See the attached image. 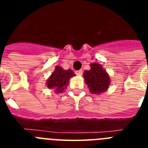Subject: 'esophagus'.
Segmentation results:
<instances>
[{
  "label": "esophagus",
  "instance_id": "1",
  "mask_svg": "<svg viewBox=\"0 0 148 148\" xmlns=\"http://www.w3.org/2000/svg\"><path fill=\"white\" fill-rule=\"evenodd\" d=\"M75 74L78 75H82V74H83V70H77V71H75Z\"/></svg>",
  "mask_w": 148,
  "mask_h": 148
}]
</instances>
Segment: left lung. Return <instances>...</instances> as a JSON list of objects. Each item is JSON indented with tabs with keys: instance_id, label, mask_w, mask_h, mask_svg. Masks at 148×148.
<instances>
[{
	"instance_id": "8db88e82",
	"label": "left lung",
	"mask_w": 148,
	"mask_h": 148,
	"mask_svg": "<svg viewBox=\"0 0 148 148\" xmlns=\"http://www.w3.org/2000/svg\"><path fill=\"white\" fill-rule=\"evenodd\" d=\"M90 66V70H85L83 74L90 92L92 94H101L107 91L110 84L108 73L103 69L102 65L98 63H92Z\"/></svg>"
}]
</instances>
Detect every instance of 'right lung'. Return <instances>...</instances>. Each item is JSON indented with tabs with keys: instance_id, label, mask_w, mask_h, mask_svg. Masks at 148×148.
<instances>
[{
	"instance_id": "obj_1",
	"label": "right lung",
	"mask_w": 148,
	"mask_h": 148,
	"mask_svg": "<svg viewBox=\"0 0 148 148\" xmlns=\"http://www.w3.org/2000/svg\"><path fill=\"white\" fill-rule=\"evenodd\" d=\"M75 75L72 70H64L59 66H56L55 71L47 81V86L49 89H55L56 92L61 93L69 84L70 78Z\"/></svg>"
}]
</instances>
